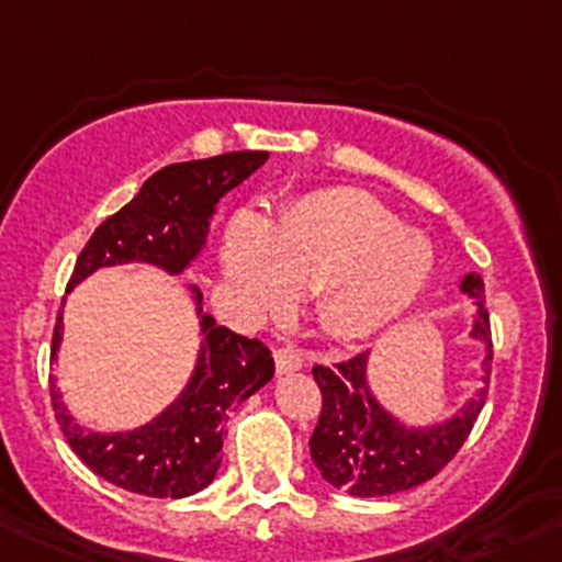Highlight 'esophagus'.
<instances>
[{"mask_svg":"<svg viewBox=\"0 0 562 562\" xmlns=\"http://www.w3.org/2000/svg\"><path fill=\"white\" fill-rule=\"evenodd\" d=\"M274 363L280 374H288V371L302 369L305 358H302V352H299L296 346H280V349L274 352Z\"/></svg>","mask_w":562,"mask_h":562,"instance_id":"34e87169","label":"esophagus"}]
</instances>
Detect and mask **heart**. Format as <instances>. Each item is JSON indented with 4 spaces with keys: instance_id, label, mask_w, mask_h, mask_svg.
I'll return each instance as SVG.
<instances>
[{
    "instance_id": "b5f03b06",
    "label": "heart",
    "mask_w": 562,
    "mask_h": 562,
    "mask_svg": "<svg viewBox=\"0 0 562 562\" xmlns=\"http://www.w3.org/2000/svg\"><path fill=\"white\" fill-rule=\"evenodd\" d=\"M432 246L360 191L307 196L266 224L240 216L224 244V274L249 311H282L316 291L318 318L360 338L405 313L432 274Z\"/></svg>"
}]
</instances>
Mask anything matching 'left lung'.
<instances>
[{
	"label": "left lung",
	"mask_w": 562,
	"mask_h": 562,
	"mask_svg": "<svg viewBox=\"0 0 562 562\" xmlns=\"http://www.w3.org/2000/svg\"><path fill=\"white\" fill-rule=\"evenodd\" d=\"M460 291L476 299V318L471 335L487 344L482 360V387L474 400L435 427H407L396 422L371 396L366 382L369 352H360L333 366H313V376L322 391V413L311 438L316 469L329 485L352 496H391L432 480L465 443L476 416L485 405L491 385V316L485 307L482 277L465 274Z\"/></svg>",
	"instance_id": "obj_1"
}]
</instances>
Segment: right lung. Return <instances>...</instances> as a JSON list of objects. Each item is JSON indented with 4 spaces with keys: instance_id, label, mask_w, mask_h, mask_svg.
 Masks as SVG:
<instances>
[{
    "instance_id": "1",
    "label": "right lung",
    "mask_w": 562,
    "mask_h": 562,
    "mask_svg": "<svg viewBox=\"0 0 562 562\" xmlns=\"http://www.w3.org/2000/svg\"><path fill=\"white\" fill-rule=\"evenodd\" d=\"M266 157L269 151H227L204 160L175 162L151 175L133 202L99 224L77 257L68 288L102 266L130 260L180 274L202 251L218 199L255 175ZM196 302L202 305L199 291ZM60 329L63 313H57L52 358L60 346ZM271 376L274 358L263 340L244 338L202 316V349L191 382L180 400L146 427L113 435L88 432L68 416L55 382L49 385V396L68 447L93 474L130 494L182 499L213 482L222 465L229 411L260 391Z\"/></svg>"
}]
</instances>
